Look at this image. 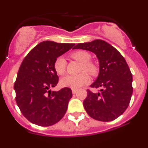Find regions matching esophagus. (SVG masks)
I'll return each mask as SVG.
<instances>
[{
    "instance_id": "obj_1",
    "label": "esophagus",
    "mask_w": 148,
    "mask_h": 148,
    "mask_svg": "<svg viewBox=\"0 0 148 148\" xmlns=\"http://www.w3.org/2000/svg\"><path fill=\"white\" fill-rule=\"evenodd\" d=\"M77 92V89H72V93L73 94H76Z\"/></svg>"
}]
</instances>
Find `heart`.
<instances>
[{"mask_svg": "<svg viewBox=\"0 0 148 148\" xmlns=\"http://www.w3.org/2000/svg\"><path fill=\"white\" fill-rule=\"evenodd\" d=\"M72 59L82 62L81 74L77 75H66L61 79L60 84L64 87L71 88V89H78L84 85L86 84L89 82V76L87 73L84 72L86 71L90 75L95 76L98 72V67L93 62H90L92 58L90 53L86 51L79 50L74 51L70 54ZM53 67L59 75L64 74L66 69V61L63 56H59L55 60Z\"/></svg>", "mask_w": 148, "mask_h": 148, "instance_id": "heart-1", "label": "heart"}]
</instances>
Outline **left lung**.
Masks as SVG:
<instances>
[{
  "instance_id": "8db88e82",
  "label": "left lung",
  "mask_w": 148,
  "mask_h": 148,
  "mask_svg": "<svg viewBox=\"0 0 148 148\" xmlns=\"http://www.w3.org/2000/svg\"><path fill=\"white\" fill-rule=\"evenodd\" d=\"M81 49L96 54L99 62V73L92 88L100 89L98 93L87 89L83 104L92 118L102 122L112 121L124 113L132 95V75L122 54L103 40L77 44Z\"/></svg>"
}]
</instances>
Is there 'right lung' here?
Here are the masks:
<instances>
[{"instance_id": "right-lung-1", "label": "right lung", "mask_w": 148, "mask_h": 148, "mask_svg": "<svg viewBox=\"0 0 148 148\" xmlns=\"http://www.w3.org/2000/svg\"><path fill=\"white\" fill-rule=\"evenodd\" d=\"M74 44L41 42L24 58L14 84L16 101L29 122L41 127L53 125L62 120L72 97L70 88L51 91L59 82L53 67L55 60Z\"/></svg>"}]
</instances>
